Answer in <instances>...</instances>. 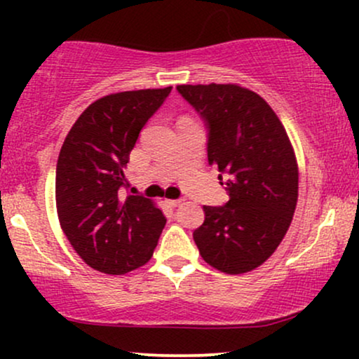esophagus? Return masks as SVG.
I'll use <instances>...</instances> for the list:
<instances>
[{
	"label": "esophagus",
	"instance_id": "34e87169",
	"mask_svg": "<svg viewBox=\"0 0 359 359\" xmlns=\"http://www.w3.org/2000/svg\"><path fill=\"white\" fill-rule=\"evenodd\" d=\"M167 203H168V205H172V208H177V205L182 204L184 201H182V199H168Z\"/></svg>",
	"mask_w": 359,
	"mask_h": 359
}]
</instances>
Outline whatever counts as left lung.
I'll list each match as a JSON object with an SVG mask.
<instances>
[{"label": "left lung", "mask_w": 359, "mask_h": 359, "mask_svg": "<svg viewBox=\"0 0 359 359\" xmlns=\"http://www.w3.org/2000/svg\"><path fill=\"white\" fill-rule=\"evenodd\" d=\"M177 90L208 121L209 165L229 175V201L221 208L204 205L205 219L194 241L212 269L246 273L275 253L290 228L299 197L294 147L275 111L255 90L214 82Z\"/></svg>", "instance_id": "obj_1"}]
</instances>
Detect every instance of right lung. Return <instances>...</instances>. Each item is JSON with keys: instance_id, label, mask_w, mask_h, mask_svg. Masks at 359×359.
<instances>
[{"instance_id": "right-lung-1", "label": "right lung", "mask_w": 359, "mask_h": 359, "mask_svg": "<svg viewBox=\"0 0 359 359\" xmlns=\"http://www.w3.org/2000/svg\"><path fill=\"white\" fill-rule=\"evenodd\" d=\"M125 90L84 109L64 140L57 160L55 204L60 228L90 269L123 275L143 266L165 226L151 199L123 196L126 163L148 118L170 93Z\"/></svg>"}]
</instances>
